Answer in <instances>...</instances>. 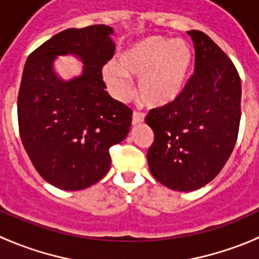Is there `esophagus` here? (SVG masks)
<instances>
[{"instance_id":"34e87169","label":"esophagus","mask_w":259,"mask_h":259,"mask_svg":"<svg viewBox=\"0 0 259 259\" xmlns=\"http://www.w3.org/2000/svg\"><path fill=\"white\" fill-rule=\"evenodd\" d=\"M144 119H145V114L140 113V111H134V114H132V124L143 123Z\"/></svg>"}]
</instances>
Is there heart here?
Masks as SVG:
<instances>
[{
	"mask_svg": "<svg viewBox=\"0 0 259 259\" xmlns=\"http://www.w3.org/2000/svg\"><path fill=\"white\" fill-rule=\"evenodd\" d=\"M192 62V50L184 40L152 36L137 41L119 57V65L110 62L102 76L111 92L120 100L130 95L128 76L139 77V95L146 105L164 106L182 95Z\"/></svg>",
	"mask_w": 259,
	"mask_h": 259,
	"instance_id": "heart-1",
	"label": "heart"
}]
</instances>
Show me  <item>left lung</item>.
Returning a JSON list of instances; mask_svg holds the SVG:
<instances>
[{"mask_svg":"<svg viewBox=\"0 0 259 259\" xmlns=\"http://www.w3.org/2000/svg\"><path fill=\"white\" fill-rule=\"evenodd\" d=\"M194 72L182 95L145 118L154 132L152 175L167 188L191 192L211 182L232 153L241 118V81L227 54L203 32H187Z\"/></svg>","mask_w":259,"mask_h":259,"instance_id":"1","label":"left lung"}]
</instances>
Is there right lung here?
I'll list each match as a JSON object with an SVG mask.
<instances>
[{
	"label": "right lung",
	"mask_w": 259,
	"mask_h": 259,
	"mask_svg": "<svg viewBox=\"0 0 259 259\" xmlns=\"http://www.w3.org/2000/svg\"><path fill=\"white\" fill-rule=\"evenodd\" d=\"M113 28H68L28 56L18 95L23 146L42 179L65 191L88 188L110 170L109 149L130 132L132 110L105 91L102 67L113 58ZM74 54L83 74L65 82L52 68Z\"/></svg>",
	"instance_id": "right-lung-1"
}]
</instances>
